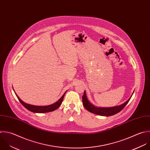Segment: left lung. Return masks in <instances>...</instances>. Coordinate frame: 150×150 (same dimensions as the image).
Wrapping results in <instances>:
<instances>
[{"instance_id": "8db88e82", "label": "left lung", "mask_w": 150, "mask_h": 150, "mask_svg": "<svg viewBox=\"0 0 150 150\" xmlns=\"http://www.w3.org/2000/svg\"><path fill=\"white\" fill-rule=\"evenodd\" d=\"M132 96H131V98H132ZM131 98L130 99H129L125 103H123L122 105L119 106H116V107H113V108H98V107L94 106L92 104H91L89 102V101L87 99V97L86 95V92H85V91H84V93L82 96V103H83V106L85 108V109L91 113H93L96 115H100V116H110L114 115L117 114V113L120 112L129 103Z\"/></svg>"}]
</instances>
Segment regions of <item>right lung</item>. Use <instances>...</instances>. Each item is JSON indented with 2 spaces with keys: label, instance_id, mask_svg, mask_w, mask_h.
I'll use <instances>...</instances> for the list:
<instances>
[{
  "label": "right lung",
  "instance_id": "add662e5",
  "mask_svg": "<svg viewBox=\"0 0 150 150\" xmlns=\"http://www.w3.org/2000/svg\"><path fill=\"white\" fill-rule=\"evenodd\" d=\"M66 92L64 93V95L62 96V97L55 103L49 105V106H34V105H31L27 103H24L23 101H22L19 97L17 96V95L16 93V96L17 97L18 100L20 101V102L23 105V106L25 108L27 109H28V110L32 112H34V113H47V112H52L55 110H56L57 109H58L59 106L61 105L64 95L65 94Z\"/></svg>",
  "mask_w": 150,
  "mask_h": 150
}]
</instances>
